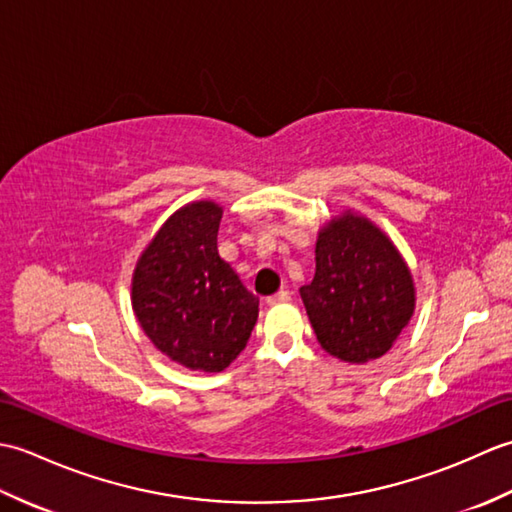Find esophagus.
Masks as SVG:
<instances>
[{
    "mask_svg": "<svg viewBox=\"0 0 512 512\" xmlns=\"http://www.w3.org/2000/svg\"><path fill=\"white\" fill-rule=\"evenodd\" d=\"M286 301H290V292H288V290H279L277 295L266 299L268 306H277V303H286Z\"/></svg>",
    "mask_w": 512,
    "mask_h": 512,
    "instance_id": "esophagus-1",
    "label": "esophagus"
}]
</instances>
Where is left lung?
Listing matches in <instances>:
<instances>
[{
  "label": "left lung",
  "mask_w": 512,
  "mask_h": 512,
  "mask_svg": "<svg viewBox=\"0 0 512 512\" xmlns=\"http://www.w3.org/2000/svg\"><path fill=\"white\" fill-rule=\"evenodd\" d=\"M314 259L299 292L323 350L350 365L387 354L416 310V284L396 244L347 209L319 228Z\"/></svg>",
  "instance_id": "1"
}]
</instances>
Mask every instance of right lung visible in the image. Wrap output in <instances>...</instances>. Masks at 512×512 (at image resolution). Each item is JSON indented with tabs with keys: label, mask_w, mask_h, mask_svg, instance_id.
Masks as SVG:
<instances>
[{
	"label": "right lung",
	"mask_w": 512,
	"mask_h": 512,
	"mask_svg": "<svg viewBox=\"0 0 512 512\" xmlns=\"http://www.w3.org/2000/svg\"><path fill=\"white\" fill-rule=\"evenodd\" d=\"M222 213L213 200L180 206L132 275V308L149 341L173 363L206 374L235 361L259 314V299L217 253Z\"/></svg>",
	"instance_id": "1"
}]
</instances>
